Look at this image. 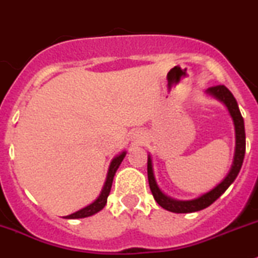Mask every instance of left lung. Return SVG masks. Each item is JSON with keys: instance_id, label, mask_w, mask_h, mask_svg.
I'll return each mask as SVG.
<instances>
[{"instance_id": "8db88e82", "label": "left lung", "mask_w": 258, "mask_h": 258, "mask_svg": "<svg viewBox=\"0 0 258 258\" xmlns=\"http://www.w3.org/2000/svg\"><path fill=\"white\" fill-rule=\"evenodd\" d=\"M207 92L212 96H215L217 100L222 101L226 105L227 110L230 113L231 118L234 120V126H235V155H234L233 167H231L230 172L226 177L224 178L221 184H219L215 189L211 190L210 192H206L204 196L199 197L192 201H176V199L169 198V197L164 196L161 189L158 187L157 181L154 178V173H153V166H152V158L150 155L148 157V180H149V186L152 190V194L157 203L163 207L164 210L171 211L175 213H190L197 212V211L204 210L208 206L213 203L216 199H219L220 197L226 191V189L230 186L234 182V180L238 176L239 171L242 168L243 159H244L245 154V130H244V120H243L240 110H239L238 103H236L234 95L229 91L226 86L217 85L212 86L207 90Z\"/></svg>"}]
</instances>
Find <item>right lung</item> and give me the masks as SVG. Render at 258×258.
<instances>
[{"mask_svg":"<svg viewBox=\"0 0 258 258\" xmlns=\"http://www.w3.org/2000/svg\"><path fill=\"white\" fill-rule=\"evenodd\" d=\"M124 155H126V152H123L122 154H119L118 157H115L114 159L112 161L110 167H109L108 176H106L105 185H104V187H103V190H101V194L99 196V198H97L94 203H91L90 206H87V207L82 208V210L77 211V212H74V213H72V215L67 216V219H83V217H89V216L95 215V213H97L99 211H101L104 207H105L106 201H108L109 192H110V189H112L113 177H114L115 171L118 169L119 164L122 163V161H123Z\"/></svg>","mask_w":258,"mask_h":258,"instance_id":"1","label":"right lung"}]
</instances>
